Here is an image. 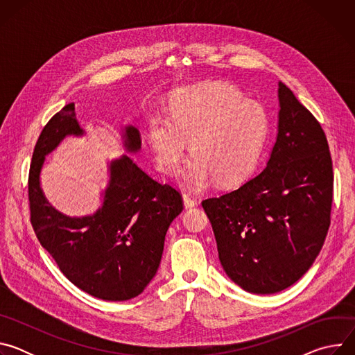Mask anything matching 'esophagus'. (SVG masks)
I'll list each match as a JSON object with an SVG mask.
<instances>
[{
    "label": "esophagus",
    "mask_w": 355,
    "mask_h": 355,
    "mask_svg": "<svg viewBox=\"0 0 355 355\" xmlns=\"http://www.w3.org/2000/svg\"><path fill=\"white\" fill-rule=\"evenodd\" d=\"M182 199H184V207L187 209H191V208L196 207V200L189 193H182Z\"/></svg>",
    "instance_id": "34e87169"
}]
</instances>
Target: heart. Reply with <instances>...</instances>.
<instances>
[{"instance_id": "b5f03b06", "label": "heart", "mask_w": 355, "mask_h": 355, "mask_svg": "<svg viewBox=\"0 0 355 355\" xmlns=\"http://www.w3.org/2000/svg\"><path fill=\"white\" fill-rule=\"evenodd\" d=\"M270 133V118L257 101L247 99L236 87L211 83L177 94L170 115L148 119L147 140L159 170L175 174L188 148L195 153L181 170L191 188L215 178L234 184L254 170Z\"/></svg>"}]
</instances>
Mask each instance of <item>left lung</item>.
<instances>
[{
	"mask_svg": "<svg viewBox=\"0 0 355 355\" xmlns=\"http://www.w3.org/2000/svg\"><path fill=\"white\" fill-rule=\"evenodd\" d=\"M278 101V133L266 168L240 188L202 200L225 272L261 295L286 289L312 267L333 200V163L320 123L281 81Z\"/></svg>",
	"mask_w": 355,
	"mask_h": 355,
	"instance_id": "left-lung-1",
	"label": "left lung"
}]
</instances>
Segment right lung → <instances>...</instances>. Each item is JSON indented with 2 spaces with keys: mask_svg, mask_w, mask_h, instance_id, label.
I'll return each mask as SVG.
<instances>
[{
  "mask_svg": "<svg viewBox=\"0 0 355 355\" xmlns=\"http://www.w3.org/2000/svg\"><path fill=\"white\" fill-rule=\"evenodd\" d=\"M74 104L43 128L29 170L31 222L42 247L60 271L84 292L104 300H128L155 278L171 222L182 212V198L168 184L147 175L128 155L110 163V181L101 207L85 216H67L50 205L40 187L46 156L67 137L84 136ZM123 148L141 147L137 128H122Z\"/></svg>",
  "mask_w": 355,
  "mask_h": 355,
  "instance_id": "right-lung-1",
  "label": "right lung"
}]
</instances>
